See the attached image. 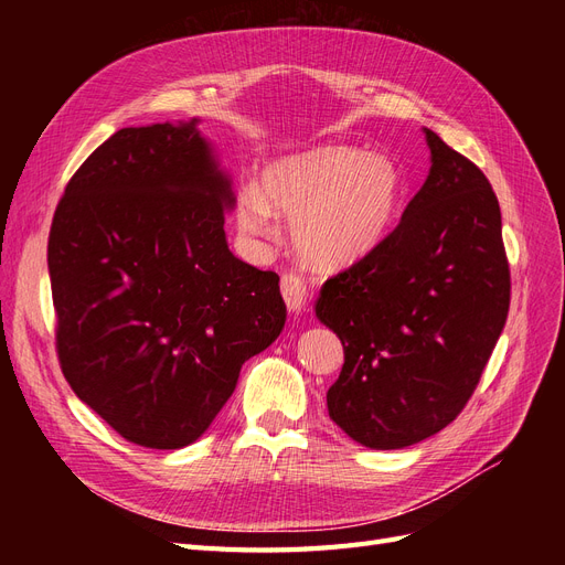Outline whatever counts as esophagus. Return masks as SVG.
<instances>
[{
    "label": "esophagus",
    "mask_w": 565,
    "mask_h": 565,
    "mask_svg": "<svg viewBox=\"0 0 565 565\" xmlns=\"http://www.w3.org/2000/svg\"><path fill=\"white\" fill-rule=\"evenodd\" d=\"M282 289V299L287 303V309L292 313H301L306 301H309V287L297 276V273H285L280 280Z\"/></svg>",
    "instance_id": "34e87169"
}]
</instances>
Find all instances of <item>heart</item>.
Here are the masks:
<instances>
[{"label":"heart","instance_id":"1","mask_svg":"<svg viewBox=\"0 0 565 565\" xmlns=\"http://www.w3.org/2000/svg\"><path fill=\"white\" fill-rule=\"evenodd\" d=\"M398 164L377 152L322 146L270 162L264 188L237 202L243 228L264 235L278 214L292 216V243L306 264L341 268L377 247L403 204Z\"/></svg>","mask_w":565,"mask_h":565}]
</instances>
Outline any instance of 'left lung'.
Masks as SVG:
<instances>
[{
	"mask_svg": "<svg viewBox=\"0 0 565 565\" xmlns=\"http://www.w3.org/2000/svg\"><path fill=\"white\" fill-rule=\"evenodd\" d=\"M424 134L431 169L401 224L324 282L316 303L344 344L330 417L374 450L446 429L469 403L509 313L498 195L471 160Z\"/></svg>",
	"mask_w": 565,
	"mask_h": 565,
	"instance_id": "left-lung-1",
	"label": "left lung"
}]
</instances>
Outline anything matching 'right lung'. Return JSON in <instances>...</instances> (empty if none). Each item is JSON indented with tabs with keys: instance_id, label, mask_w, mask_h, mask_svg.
<instances>
[{
	"instance_id": "obj_1",
	"label": "right lung",
	"mask_w": 565,
	"mask_h": 565,
	"mask_svg": "<svg viewBox=\"0 0 565 565\" xmlns=\"http://www.w3.org/2000/svg\"><path fill=\"white\" fill-rule=\"evenodd\" d=\"M195 125L115 131L67 181L49 233L65 380L156 450L207 431L287 318L276 273L228 249L231 179Z\"/></svg>"
}]
</instances>
